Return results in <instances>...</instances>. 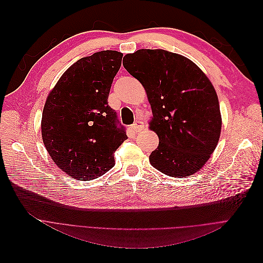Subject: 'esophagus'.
<instances>
[{"instance_id":"1","label":"esophagus","mask_w":263,"mask_h":263,"mask_svg":"<svg viewBox=\"0 0 263 263\" xmlns=\"http://www.w3.org/2000/svg\"><path fill=\"white\" fill-rule=\"evenodd\" d=\"M141 128H142V122H140V121H136V123L132 125V129L135 134L139 133L141 130Z\"/></svg>"}]
</instances>
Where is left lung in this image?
I'll list each match as a JSON object with an SVG mask.
<instances>
[{
    "label": "left lung",
    "instance_id": "left-lung-1",
    "mask_svg": "<svg viewBox=\"0 0 263 263\" xmlns=\"http://www.w3.org/2000/svg\"><path fill=\"white\" fill-rule=\"evenodd\" d=\"M124 68L145 87L153 109L150 129L159 146L149 156L157 170L174 178L201 170L218 144L221 117L217 94L194 62L162 49L125 55Z\"/></svg>",
    "mask_w": 263,
    "mask_h": 263
}]
</instances>
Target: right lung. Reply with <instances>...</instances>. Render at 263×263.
Returning <instances> with one entry per match:
<instances>
[{
	"instance_id": "1",
	"label": "right lung",
	"mask_w": 263,
	"mask_h": 263,
	"mask_svg": "<svg viewBox=\"0 0 263 263\" xmlns=\"http://www.w3.org/2000/svg\"><path fill=\"white\" fill-rule=\"evenodd\" d=\"M123 53L103 50L73 63L54 85L42 118L44 145L53 162L74 179L89 181L115 164L127 138L107 99Z\"/></svg>"
}]
</instances>
